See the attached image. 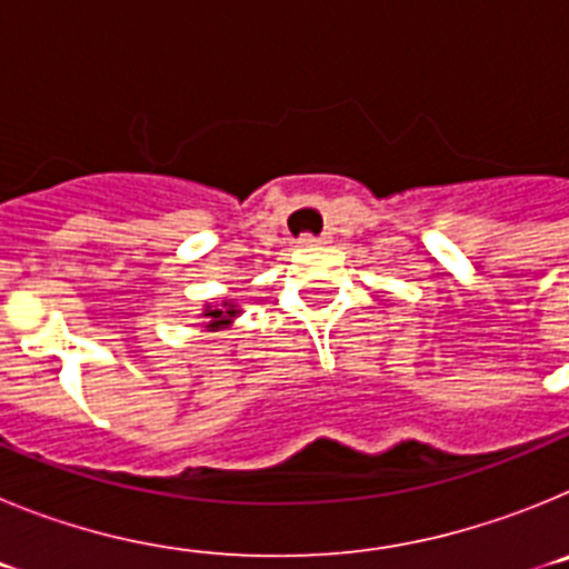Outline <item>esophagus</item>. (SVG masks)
Instances as JSON below:
<instances>
[{
  "mask_svg": "<svg viewBox=\"0 0 569 569\" xmlns=\"http://www.w3.org/2000/svg\"><path fill=\"white\" fill-rule=\"evenodd\" d=\"M330 236H310V233H305L299 239V244H305V248H310V244H325V241H328Z\"/></svg>",
  "mask_w": 569,
  "mask_h": 569,
  "instance_id": "esophagus-1",
  "label": "esophagus"
}]
</instances>
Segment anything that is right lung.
I'll use <instances>...</instances> for the list:
<instances>
[{"instance_id":"add662e5","label":"right lung","mask_w":569,"mask_h":569,"mask_svg":"<svg viewBox=\"0 0 569 569\" xmlns=\"http://www.w3.org/2000/svg\"><path fill=\"white\" fill-rule=\"evenodd\" d=\"M233 316H236L233 305H222V308H208V310H204V319H208V325H204V328H208V330L228 328Z\"/></svg>"}]
</instances>
